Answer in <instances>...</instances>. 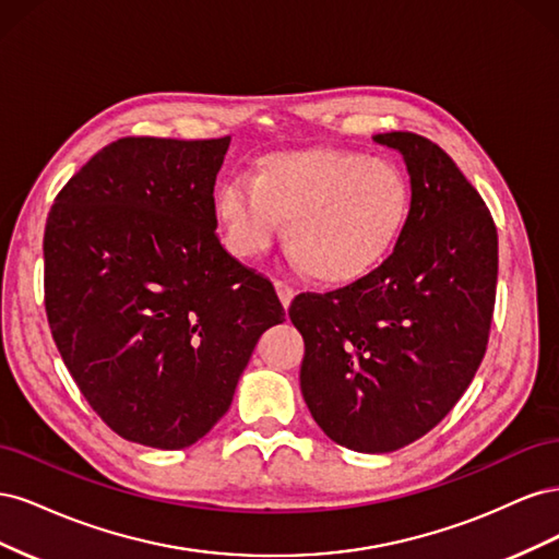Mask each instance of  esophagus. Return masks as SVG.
Instances as JSON below:
<instances>
[{"instance_id": "34e87169", "label": "esophagus", "mask_w": 559, "mask_h": 559, "mask_svg": "<svg viewBox=\"0 0 559 559\" xmlns=\"http://www.w3.org/2000/svg\"><path fill=\"white\" fill-rule=\"evenodd\" d=\"M275 289H277V296H280V300H282V306H284V310L292 306V300H294V296H296V292H294V286L289 284V282H284V280H277L275 282Z\"/></svg>"}]
</instances>
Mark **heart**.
Segmentation results:
<instances>
[{
  "instance_id": "1",
  "label": "heart",
  "mask_w": 559,
  "mask_h": 559,
  "mask_svg": "<svg viewBox=\"0 0 559 559\" xmlns=\"http://www.w3.org/2000/svg\"><path fill=\"white\" fill-rule=\"evenodd\" d=\"M411 173L389 156L314 146L273 151L251 179H230L214 198L228 249L259 257L284 224V247L321 284H352L380 267L408 228Z\"/></svg>"
}]
</instances>
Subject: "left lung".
I'll return each instance as SVG.
<instances>
[{
    "instance_id": "8db88e82",
    "label": "left lung",
    "mask_w": 559,
    "mask_h": 559,
    "mask_svg": "<svg viewBox=\"0 0 559 559\" xmlns=\"http://www.w3.org/2000/svg\"><path fill=\"white\" fill-rule=\"evenodd\" d=\"M415 186L408 228L373 273L289 308L306 341L300 392L331 441L394 452L441 421L485 357L499 240L485 200L445 151L382 132Z\"/></svg>"
}]
</instances>
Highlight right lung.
Returning <instances> with one entry per match:
<instances>
[{
    "label": "right lung",
    "instance_id": "1",
    "mask_svg": "<svg viewBox=\"0 0 559 559\" xmlns=\"http://www.w3.org/2000/svg\"><path fill=\"white\" fill-rule=\"evenodd\" d=\"M230 138H123L62 186L44 230L60 357L126 441L181 450L224 417L284 308L224 249L214 183Z\"/></svg>",
    "mask_w": 559,
    "mask_h": 559
}]
</instances>
